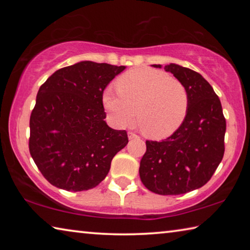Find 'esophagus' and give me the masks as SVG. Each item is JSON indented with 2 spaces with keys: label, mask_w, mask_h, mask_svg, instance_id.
I'll return each mask as SVG.
<instances>
[{
  "label": "esophagus",
  "mask_w": 250,
  "mask_h": 250,
  "mask_svg": "<svg viewBox=\"0 0 250 250\" xmlns=\"http://www.w3.org/2000/svg\"><path fill=\"white\" fill-rule=\"evenodd\" d=\"M128 137H129V139L131 140V139L139 138V135H138V134H135L134 132H131V131H129V132H128Z\"/></svg>",
  "instance_id": "1"
}]
</instances>
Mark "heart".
I'll return each mask as SVG.
<instances>
[{
    "mask_svg": "<svg viewBox=\"0 0 250 250\" xmlns=\"http://www.w3.org/2000/svg\"><path fill=\"white\" fill-rule=\"evenodd\" d=\"M118 92L105 90L103 104L113 124L128 126L135 116L146 137H170L183 124L188 110V94L179 79L166 71L139 67L116 82Z\"/></svg>",
    "mask_w": 250,
    "mask_h": 250,
    "instance_id": "heart-1",
    "label": "heart"
}]
</instances>
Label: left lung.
<instances>
[{"label": "left lung", "mask_w": 250, "mask_h": 250, "mask_svg": "<svg viewBox=\"0 0 250 250\" xmlns=\"http://www.w3.org/2000/svg\"><path fill=\"white\" fill-rule=\"evenodd\" d=\"M164 69L188 90V115L166 140L146 142L139 173L149 191L179 195L202 188L216 171L225 152L226 120L221 100L201 74L176 64L164 66Z\"/></svg>", "instance_id": "1"}]
</instances>
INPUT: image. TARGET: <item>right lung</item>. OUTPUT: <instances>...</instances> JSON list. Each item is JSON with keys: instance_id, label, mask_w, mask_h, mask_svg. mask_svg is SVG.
<instances>
[{"instance_id": "right-lung-1", "label": "right lung", "mask_w": 250, "mask_h": 250, "mask_svg": "<svg viewBox=\"0 0 250 250\" xmlns=\"http://www.w3.org/2000/svg\"><path fill=\"white\" fill-rule=\"evenodd\" d=\"M125 66L80 62L58 69L42 84L29 119L28 147L50 184L87 191L104 180L128 143L125 130L105 124L104 88Z\"/></svg>"}]
</instances>
